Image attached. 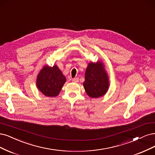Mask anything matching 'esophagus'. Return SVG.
Returning <instances> with one entry per match:
<instances>
[{
    "label": "esophagus",
    "instance_id": "1",
    "mask_svg": "<svg viewBox=\"0 0 155 155\" xmlns=\"http://www.w3.org/2000/svg\"><path fill=\"white\" fill-rule=\"evenodd\" d=\"M78 81H79V78L78 77L72 78V82H78Z\"/></svg>",
    "mask_w": 155,
    "mask_h": 155
}]
</instances>
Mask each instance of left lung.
Masks as SVG:
<instances>
[{
	"instance_id": "8db88e82",
	"label": "left lung",
	"mask_w": 155,
	"mask_h": 155,
	"mask_svg": "<svg viewBox=\"0 0 155 155\" xmlns=\"http://www.w3.org/2000/svg\"><path fill=\"white\" fill-rule=\"evenodd\" d=\"M83 85L88 96L92 98L101 97L107 92L108 78L101 62L89 64Z\"/></svg>"
}]
</instances>
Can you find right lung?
Here are the masks:
<instances>
[{"label": "right lung", "instance_id": "add662e5", "mask_svg": "<svg viewBox=\"0 0 155 155\" xmlns=\"http://www.w3.org/2000/svg\"><path fill=\"white\" fill-rule=\"evenodd\" d=\"M66 81V77L56 65L53 67L46 66L38 74L37 86L45 96L54 97L59 94Z\"/></svg>", "mask_w": 155, "mask_h": 155}]
</instances>
